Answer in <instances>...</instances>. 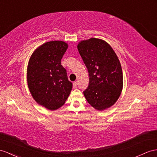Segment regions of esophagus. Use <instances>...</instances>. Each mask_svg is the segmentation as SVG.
<instances>
[{
  "instance_id": "34e87169",
  "label": "esophagus",
  "mask_w": 157,
  "mask_h": 157,
  "mask_svg": "<svg viewBox=\"0 0 157 157\" xmlns=\"http://www.w3.org/2000/svg\"><path fill=\"white\" fill-rule=\"evenodd\" d=\"M77 86H78V82H74L73 83V87L75 88L76 87H77Z\"/></svg>"
}]
</instances>
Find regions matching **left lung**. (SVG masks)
I'll list each match as a JSON object with an SVG mask.
<instances>
[{
  "instance_id": "left-lung-1",
  "label": "left lung",
  "mask_w": 157,
  "mask_h": 157,
  "mask_svg": "<svg viewBox=\"0 0 157 157\" xmlns=\"http://www.w3.org/2000/svg\"><path fill=\"white\" fill-rule=\"evenodd\" d=\"M78 49L90 77L84 96L96 109L109 108L117 101L123 85L122 68L117 55L109 44L94 38L80 42Z\"/></svg>"
}]
</instances>
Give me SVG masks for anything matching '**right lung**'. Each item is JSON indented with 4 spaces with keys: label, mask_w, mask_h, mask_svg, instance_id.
Instances as JSON below:
<instances>
[{
    "label": "right lung",
    "mask_w": 157,
    "mask_h": 157,
    "mask_svg": "<svg viewBox=\"0 0 157 157\" xmlns=\"http://www.w3.org/2000/svg\"><path fill=\"white\" fill-rule=\"evenodd\" d=\"M67 46L63 41L44 43L34 52L29 62L27 82L30 93L36 101L50 110L62 106L72 88L61 64Z\"/></svg>",
    "instance_id": "1"
}]
</instances>
